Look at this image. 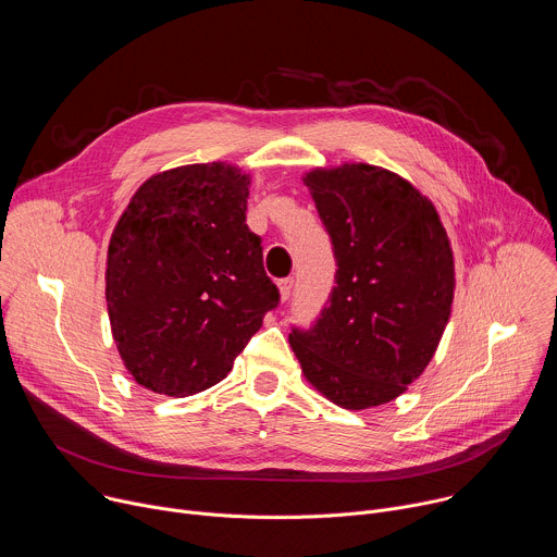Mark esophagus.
I'll return each instance as SVG.
<instances>
[{
  "instance_id": "esophagus-1",
  "label": "esophagus",
  "mask_w": 557,
  "mask_h": 557,
  "mask_svg": "<svg viewBox=\"0 0 557 557\" xmlns=\"http://www.w3.org/2000/svg\"><path fill=\"white\" fill-rule=\"evenodd\" d=\"M277 288H280V297H282V301H286V299L290 297V293H293V280H290V277L280 280V282H277Z\"/></svg>"
}]
</instances>
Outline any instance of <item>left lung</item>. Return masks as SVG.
<instances>
[{"mask_svg":"<svg viewBox=\"0 0 557 557\" xmlns=\"http://www.w3.org/2000/svg\"><path fill=\"white\" fill-rule=\"evenodd\" d=\"M331 235L337 286L317 324L288 335L306 381L346 410L401 396L432 361L451 314L456 271L432 200L368 163L301 176Z\"/></svg>","mask_w":557,"mask_h":557,"instance_id":"1","label":"left lung"}]
</instances>
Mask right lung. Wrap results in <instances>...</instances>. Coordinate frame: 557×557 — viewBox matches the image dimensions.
Wrapping results in <instances>:
<instances>
[{
    "label": "right lung",
    "instance_id": "add662e5",
    "mask_svg": "<svg viewBox=\"0 0 557 557\" xmlns=\"http://www.w3.org/2000/svg\"><path fill=\"white\" fill-rule=\"evenodd\" d=\"M251 174L226 161L149 176L108 247L112 337L134 381L191 396L220 383L280 293L247 226Z\"/></svg>",
    "mask_w": 557,
    "mask_h": 557
}]
</instances>
